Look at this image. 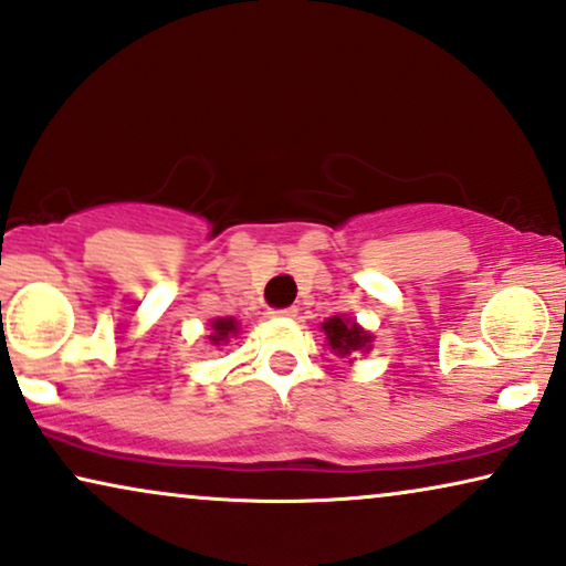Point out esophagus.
<instances>
[{
	"mask_svg": "<svg viewBox=\"0 0 566 566\" xmlns=\"http://www.w3.org/2000/svg\"><path fill=\"white\" fill-rule=\"evenodd\" d=\"M270 316H296L298 308L296 306H285V308H270Z\"/></svg>",
	"mask_w": 566,
	"mask_h": 566,
	"instance_id": "obj_1",
	"label": "esophagus"
}]
</instances>
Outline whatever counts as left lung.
<instances>
[{
    "mask_svg": "<svg viewBox=\"0 0 566 566\" xmlns=\"http://www.w3.org/2000/svg\"><path fill=\"white\" fill-rule=\"evenodd\" d=\"M322 329L327 332L332 350H337L343 358L355 350H368V345H370L368 332L360 329L358 324L350 319H343V316H332V319L322 324Z\"/></svg>",
    "mask_w": 566,
    "mask_h": 566,
    "instance_id": "8db88e82",
    "label": "left lung"
}]
</instances>
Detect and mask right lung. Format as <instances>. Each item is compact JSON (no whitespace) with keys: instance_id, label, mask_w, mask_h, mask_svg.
Returning a JSON list of instances; mask_svg holds the SVG:
<instances>
[{"instance_id":"1","label":"right lung","mask_w":566,"mask_h":566,"mask_svg":"<svg viewBox=\"0 0 566 566\" xmlns=\"http://www.w3.org/2000/svg\"><path fill=\"white\" fill-rule=\"evenodd\" d=\"M213 335H211V339H213V345H219V343H223V339H227L229 335H234L237 332V322L234 319H229V316H223V319H216L213 324Z\"/></svg>"}]
</instances>
